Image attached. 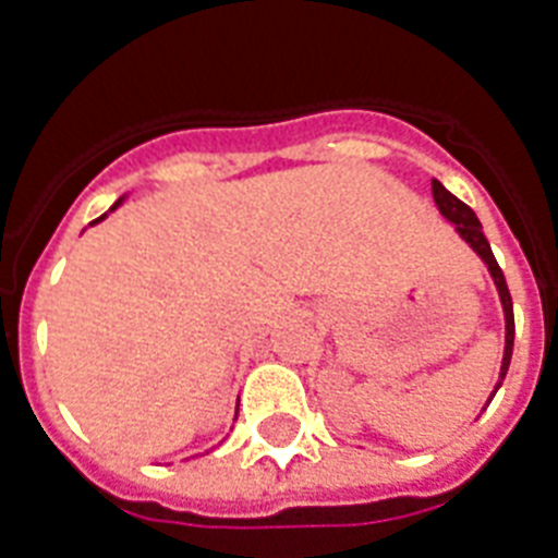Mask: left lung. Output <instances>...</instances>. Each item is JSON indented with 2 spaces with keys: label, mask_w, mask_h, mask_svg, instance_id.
I'll use <instances>...</instances> for the list:
<instances>
[{
  "label": "left lung",
  "mask_w": 558,
  "mask_h": 558,
  "mask_svg": "<svg viewBox=\"0 0 558 558\" xmlns=\"http://www.w3.org/2000/svg\"><path fill=\"white\" fill-rule=\"evenodd\" d=\"M432 193H434V205L442 214V219H449L454 231L460 234V240L472 248V252L484 260L486 271L493 275V283L498 289V298H501V310H504V359H501V373H498V381H495V390L501 388L504 376L510 371V359H512V341H515V318H512V298L510 289H507V280H504V271L495 260L493 248H489V240L484 236V228H481V219L475 217V210L469 208L466 202H460L454 193H449L446 187L432 179ZM495 390L489 393L486 402H493Z\"/></svg>",
  "instance_id": "8db88e82"
}]
</instances>
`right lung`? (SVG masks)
<instances>
[{
	"instance_id": "obj_1",
	"label": "right lung",
	"mask_w": 558,
	"mask_h": 558,
	"mask_svg": "<svg viewBox=\"0 0 558 558\" xmlns=\"http://www.w3.org/2000/svg\"><path fill=\"white\" fill-rule=\"evenodd\" d=\"M124 199H126V196H121V199H118V202H116V205H112V208H109V210H116V208H121V205H124ZM100 219H107V214H104V217H98V219H95V222H100ZM95 222H92V226H95Z\"/></svg>"
}]
</instances>
